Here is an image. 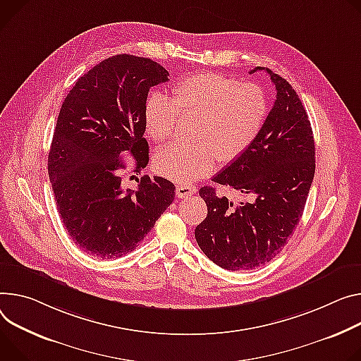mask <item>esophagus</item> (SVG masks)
I'll list each match as a JSON object with an SVG mask.
<instances>
[{
	"mask_svg": "<svg viewBox=\"0 0 361 361\" xmlns=\"http://www.w3.org/2000/svg\"><path fill=\"white\" fill-rule=\"evenodd\" d=\"M197 192V187L195 185H185V184H180L176 188V194L178 199H188L191 195H194Z\"/></svg>",
	"mask_w": 361,
	"mask_h": 361,
	"instance_id": "34e87169",
	"label": "esophagus"
}]
</instances>
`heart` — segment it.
<instances>
[{
  "instance_id": "1",
  "label": "heart",
  "mask_w": 361,
  "mask_h": 361,
  "mask_svg": "<svg viewBox=\"0 0 361 361\" xmlns=\"http://www.w3.org/2000/svg\"><path fill=\"white\" fill-rule=\"evenodd\" d=\"M268 96L255 83L219 73H197L173 86V99L159 92L148 96L144 121L148 135L164 142L174 135L183 115L199 116L192 145L161 149L155 170L176 183L188 184L209 176L216 162L239 158L255 142L268 116Z\"/></svg>"
}]
</instances>
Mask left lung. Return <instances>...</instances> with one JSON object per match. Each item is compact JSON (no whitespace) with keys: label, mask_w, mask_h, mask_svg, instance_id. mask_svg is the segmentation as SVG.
I'll return each mask as SVG.
<instances>
[{"label":"left lung","mask_w":361,"mask_h":361,"mask_svg":"<svg viewBox=\"0 0 361 361\" xmlns=\"http://www.w3.org/2000/svg\"><path fill=\"white\" fill-rule=\"evenodd\" d=\"M265 71L255 68L249 73ZM275 104L255 142L213 181L250 197L233 204L213 187H202L207 217L195 227L204 255L223 269L249 271L268 264L298 224L315 173L312 128L300 96L267 69Z\"/></svg>","instance_id":"1"}]
</instances>
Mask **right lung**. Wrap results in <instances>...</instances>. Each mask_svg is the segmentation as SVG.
<instances>
[{
	"instance_id": "add662e5",
	"label": "right lung",
	"mask_w": 361,
	"mask_h": 361,
	"mask_svg": "<svg viewBox=\"0 0 361 361\" xmlns=\"http://www.w3.org/2000/svg\"><path fill=\"white\" fill-rule=\"evenodd\" d=\"M169 80L157 61L116 54L80 76L64 99L49 152L57 210L72 240L86 253L121 257L134 250L176 197V185L142 176L122 188L123 155L147 167L144 109L152 86Z\"/></svg>"
}]
</instances>
